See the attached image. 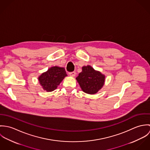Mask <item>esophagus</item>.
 Returning a JSON list of instances; mask_svg holds the SVG:
<instances>
[{"mask_svg": "<svg viewBox=\"0 0 150 150\" xmlns=\"http://www.w3.org/2000/svg\"><path fill=\"white\" fill-rule=\"evenodd\" d=\"M69 75H70L71 77H75V76H76V73H75L74 71L70 72V73H69Z\"/></svg>", "mask_w": 150, "mask_h": 150, "instance_id": "esophagus-1", "label": "esophagus"}]
</instances>
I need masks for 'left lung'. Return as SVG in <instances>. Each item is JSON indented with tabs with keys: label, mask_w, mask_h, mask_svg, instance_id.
Listing matches in <instances>:
<instances>
[{
	"label": "left lung",
	"mask_w": 150,
	"mask_h": 150,
	"mask_svg": "<svg viewBox=\"0 0 150 150\" xmlns=\"http://www.w3.org/2000/svg\"><path fill=\"white\" fill-rule=\"evenodd\" d=\"M76 80L83 92L88 94L97 93L104 85L105 76L88 65L82 67Z\"/></svg>",
	"instance_id": "8db88e82"
}]
</instances>
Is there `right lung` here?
Instances as JSON below:
<instances>
[{"label": "right lung", "instance_id": "add662e5", "mask_svg": "<svg viewBox=\"0 0 150 150\" xmlns=\"http://www.w3.org/2000/svg\"><path fill=\"white\" fill-rule=\"evenodd\" d=\"M66 76L67 74L64 67L53 66L42 73L38 79L44 90L52 92L57 88Z\"/></svg>", "mask_w": 150, "mask_h": 150}]
</instances>
